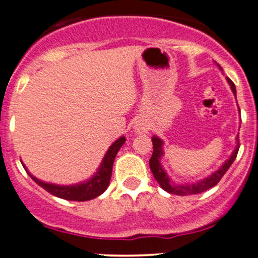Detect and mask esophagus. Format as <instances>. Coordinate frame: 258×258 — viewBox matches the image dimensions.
<instances>
[{"mask_svg":"<svg viewBox=\"0 0 258 258\" xmlns=\"http://www.w3.org/2000/svg\"><path fill=\"white\" fill-rule=\"evenodd\" d=\"M135 131L138 133H148V131H149V126H148L144 121H137V122L135 123Z\"/></svg>","mask_w":258,"mask_h":258,"instance_id":"1","label":"esophagus"}]
</instances>
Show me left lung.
<instances>
[{"instance_id":"obj_1","label":"left lung","mask_w":258,"mask_h":258,"mask_svg":"<svg viewBox=\"0 0 258 258\" xmlns=\"http://www.w3.org/2000/svg\"><path fill=\"white\" fill-rule=\"evenodd\" d=\"M218 68L222 70V68L218 65ZM227 81L228 84H229L230 88H232L234 96L236 97V90H235V85L233 84L232 80L227 78ZM152 142H153V155L152 158L149 160V166H150V170H152V172L154 174V178L158 180V183L161 186L162 189H164L165 191H167V193L170 194H176V195H191V194H199V193H203V191L207 190V189L212 188V186H215L217 184L218 182H220L222 177L224 176V173L227 172L228 168L230 167V165L233 164V161L235 160L236 155H238V152H239V136H236V148L233 150V154L230 155V158L227 160L226 162H224L222 166L218 168L217 171H215L214 173L211 174V176H209L207 178L205 179H201L199 182L197 183H189V184H176V183H173L172 180L170 179V177L167 176V173L165 172V170L162 168V165L161 162H160V159L164 156V150H162V144H164V142L161 141L159 137H156V136H154L152 138Z\"/></svg>"}]
</instances>
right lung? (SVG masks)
Instances as JSON below:
<instances>
[{"label":"right lung","mask_w":258,"mask_h":258,"mask_svg":"<svg viewBox=\"0 0 258 258\" xmlns=\"http://www.w3.org/2000/svg\"><path fill=\"white\" fill-rule=\"evenodd\" d=\"M125 141L126 138L123 137V136L117 139V141H115L110 146V148L108 149V152H106L104 158H103L102 164H100V166L98 168V171L96 172V174H93L92 178L87 179L86 182L79 183V184L58 185V184H52V183L42 182L41 179H38L35 176H32V174L26 170L25 165L23 164V162L22 164L29 176L32 178V180H35L38 185L42 186L44 190H47L48 193L54 195V197H58L60 198V199H65V200H72V201H87L99 197L100 194H103L106 190L109 183H110L112 164H114L115 156H116V154L120 150V148L123 146Z\"/></svg>","instance_id":"obj_1"}]
</instances>
